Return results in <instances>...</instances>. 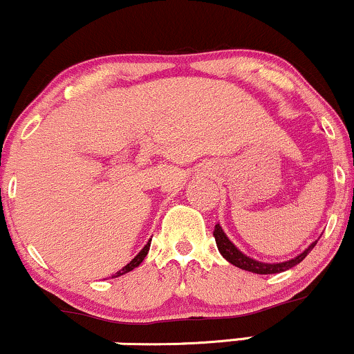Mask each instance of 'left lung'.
Masks as SVG:
<instances>
[{"label": "left lung", "mask_w": 354, "mask_h": 354, "mask_svg": "<svg viewBox=\"0 0 354 354\" xmlns=\"http://www.w3.org/2000/svg\"><path fill=\"white\" fill-rule=\"evenodd\" d=\"M214 236H215V243H217L218 252L222 253L223 259L230 261V263L235 265V267L247 270V272H252V273H259V275H272V273H280L288 268H293L295 265H298L300 261H303V259H305V257L313 250L315 245H317V242H313L305 252L300 253L298 257H295L292 260L283 261V263H261V261H257L250 259V257L243 255V253L227 239L225 232L222 230V227H220L218 223L214 228Z\"/></svg>", "instance_id": "obj_1"}]
</instances>
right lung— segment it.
<instances>
[{
	"label": "right lung",
	"mask_w": 354,
	"mask_h": 354,
	"mask_svg": "<svg viewBox=\"0 0 354 354\" xmlns=\"http://www.w3.org/2000/svg\"><path fill=\"white\" fill-rule=\"evenodd\" d=\"M149 248H151V240H149L147 245H145L142 250L137 253V255L131 261H129L126 267H124L122 270H119V272L115 273L114 277H120V275H124V273H129V272H131V270H134L136 267H139V265L142 263V260L145 259V255H147V253H149Z\"/></svg>",
	"instance_id": "right-lung-1"
}]
</instances>
